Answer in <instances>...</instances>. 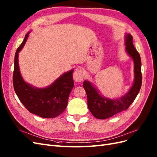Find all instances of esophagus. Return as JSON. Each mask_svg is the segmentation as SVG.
<instances>
[{
  "label": "esophagus",
  "mask_w": 157,
  "mask_h": 157,
  "mask_svg": "<svg viewBox=\"0 0 157 157\" xmlns=\"http://www.w3.org/2000/svg\"><path fill=\"white\" fill-rule=\"evenodd\" d=\"M73 78L76 82H81L84 78V73L81 68H78L73 74Z\"/></svg>",
  "instance_id": "34e87169"
}]
</instances>
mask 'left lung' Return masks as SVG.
<instances>
[{
  "label": "left lung",
  "instance_id": "left-lung-1",
  "mask_svg": "<svg viewBox=\"0 0 157 157\" xmlns=\"http://www.w3.org/2000/svg\"><path fill=\"white\" fill-rule=\"evenodd\" d=\"M126 50L134 61L135 79L133 86L124 96L118 99L103 98L90 82L84 81L83 87L87 95L88 109L92 115L98 119H106L126 110L140 92L142 82L141 61L139 52L133 44V37L130 34L126 36Z\"/></svg>",
  "mask_w": 157,
  "mask_h": 157
}]
</instances>
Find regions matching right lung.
Wrapping results in <instances>:
<instances>
[{
	"label": "right lung",
	"instance_id": "1",
	"mask_svg": "<svg viewBox=\"0 0 157 157\" xmlns=\"http://www.w3.org/2000/svg\"><path fill=\"white\" fill-rule=\"evenodd\" d=\"M18 47L14 58L13 86L16 94L25 107L30 113L42 118H54L62 113L67 107L68 98L73 88V70L61 75L50 86L35 88L22 78L18 65V53L23 48L29 36Z\"/></svg>",
	"mask_w": 157,
	"mask_h": 157
}]
</instances>
